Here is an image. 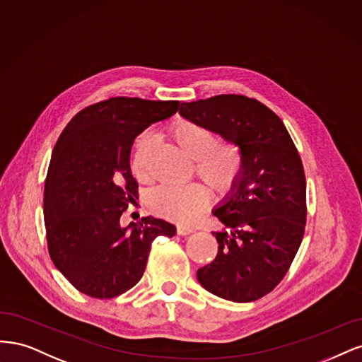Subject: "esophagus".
Instances as JSON below:
<instances>
[{"mask_svg":"<svg viewBox=\"0 0 362 362\" xmlns=\"http://www.w3.org/2000/svg\"><path fill=\"white\" fill-rule=\"evenodd\" d=\"M176 231H177L179 236H188V235H191V233H192L194 230H192V228H188V227H183V226H177Z\"/></svg>","mask_w":362,"mask_h":362,"instance_id":"obj_1","label":"esophagus"}]
</instances>
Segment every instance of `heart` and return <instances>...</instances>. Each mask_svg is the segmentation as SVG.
Here are the masks:
<instances>
[{"label":"heart","instance_id":"heart-1","mask_svg":"<svg viewBox=\"0 0 362 362\" xmlns=\"http://www.w3.org/2000/svg\"><path fill=\"white\" fill-rule=\"evenodd\" d=\"M170 136L186 155L195 160L197 176L203 179L216 194L231 191L242 173V153L236 144L218 141L216 134L194 120H177L170 127ZM151 139H138L131 159V167L139 180L148 176V156ZM209 203V192L204 186L192 183L188 186H160L150 195V206L162 218L179 224H192Z\"/></svg>","mask_w":362,"mask_h":362}]
</instances>
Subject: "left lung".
I'll return each instance as SVG.
<instances>
[{"label": "left lung", "instance_id": "obj_1", "mask_svg": "<svg viewBox=\"0 0 362 362\" xmlns=\"http://www.w3.org/2000/svg\"><path fill=\"white\" fill-rule=\"evenodd\" d=\"M180 115L202 123L242 153V173L214 215L218 254L197 271L211 293L252 302L272 291L293 262L307 223V183L284 123L262 102L219 95L183 102Z\"/></svg>", "mask_w": 362, "mask_h": 362}]
</instances>
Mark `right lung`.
<instances>
[{
    "mask_svg": "<svg viewBox=\"0 0 362 362\" xmlns=\"http://www.w3.org/2000/svg\"><path fill=\"white\" fill-rule=\"evenodd\" d=\"M179 100L111 98L79 111L54 147L43 216L55 267L81 293L111 299L141 279L158 236L176 227L153 216L120 226L138 194L131 171L134 139L176 114Z\"/></svg>",
    "mask_w": 362,
    "mask_h": 362,
    "instance_id": "obj_1",
    "label": "right lung"
}]
</instances>
